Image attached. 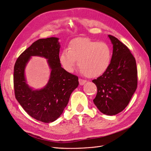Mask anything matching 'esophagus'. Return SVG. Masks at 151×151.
Segmentation results:
<instances>
[{
  "label": "esophagus",
  "mask_w": 151,
  "mask_h": 151,
  "mask_svg": "<svg viewBox=\"0 0 151 151\" xmlns=\"http://www.w3.org/2000/svg\"><path fill=\"white\" fill-rule=\"evenodd\" d=\"M78 81H79V83H80V85H83L84 83H85L87 81L86 80H83V79H81V78H79V80H78Z\"/></svg>",
  "instance_id": "esophagus-1"
}]
</instances>
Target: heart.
<instances>
[{"mask_svg": "<svg viewBox=\"0 0 151 151\" xmlns=\"http://www.w3.org/2000/svg\"><path fill=\"white\" fill-rule=\"evenodd\" d=\"M112 55L111 48L106 42L79 37L70 41L68 50L61 52L60 62L65 70L72 72L78 61V68L84 75L96 78L109 68Z\"/></svg>", "mask_w": 151, "mask_h": 151, "instance_id": "obj_1", "label": "heart"}]
</instances>
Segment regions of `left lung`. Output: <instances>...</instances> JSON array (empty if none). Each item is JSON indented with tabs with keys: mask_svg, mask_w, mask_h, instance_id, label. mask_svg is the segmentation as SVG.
Instances as JSON below:
<instances>
[{
	"mask_svg": "<svg viewBox=\"0 0 151 151\" xmlns=\"http://www.w3.org/2000/svg\"><path fill=\"white\" fill-rule=\"evenodd\" d=\"M113 45L109 68L93 80L97 87L94 104L101 113L115 115L127 106L137 88L136 60L129 49L117 38L109 35Z\"/></svg>",
	"mask_w": 151,
	"mask_h": 151,
	"instance_id": "obj_1",
	"label": "left lung"
}]
</instances>
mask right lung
I'll list each match as a JSON object with an SVG mask.
<instances>
[{"label": "right lung", "instance_id": "add662e5", "mask_svg": "<svg viewBox=\"0 0 151 151\" xmlns=\"http://www.w3.org/2000/svg\"><path fill=\"white\" fill-rule=\"evenodd\" d=\"M58 38H41L27 47L14 66L13 86L17 101L26 113L36 120L50 123L55 121L67 106L72 92L78 86V76L61 67ZM31 55L48 59L52 69L50 80L44 88L33 91L26 83L24 69Z\"/></svg>", "mask_w": 151, "mask_h": 151}]
</instances>
